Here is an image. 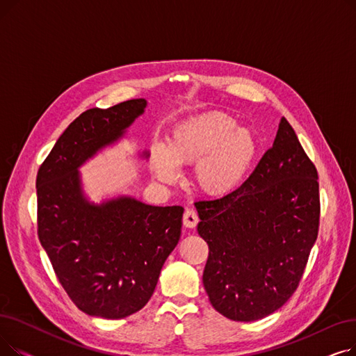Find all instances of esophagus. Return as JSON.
Returning <instances> with one entry per match:
<instances>
[{"label":"esophagus","instance_id":"34e87169","mask_svg":"<svg viewBox=\"0 0 356 356\" xmlns=\"http://www.w3.org/2000/svg\"><path fill=\"white\" fill-rule=\"evenodd\" d=\"M197 222H199V216H197L196 211L188 209V211L184 212V215H183V225L186 228H195L197 225Z\"/></svg>","mask_w":356,"mask_h":356}]
</instances>
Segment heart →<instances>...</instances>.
I'll return each mask as SVG.
<instances>
[{
	"instance_id": "obj_1",
	"label": "heart",
	"mask_w": 356,
	"mask_h": 356,
	"mask_svg": "<svg viewBox=\"0 0 356 356\" xmlns=\"http://www.w3.org/2000/svg\"><path fill=\"white\" fill-rule=\"evenodd\" d=\"M259 143L250 128L225 112H208L175 128L168 141L153 148V168L164 183L177 179L176 165H193L196 188L208 196L220 197L236 191L257 159Z\"/></svg>"
}]
</instances>
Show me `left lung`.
Segmentation results:
<instances>
[{"label":"left lung","mask_w":356,"mask_h":356,"mask_svg":"<svg viewBox=\"0 0 356 356\" xmlns=\"http://www.w3.org/2000/svg\"><path fill=\"white\" fill-rule=\"evenodd\" d=\"M317 170L283 117L254 172L232 193L195 202L209 257L203 286L216 312L252 322L300 284L319 232Z\"/></svg>","instance_id":"1"}]
</instances>
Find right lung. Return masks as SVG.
<instances>
[{"label":"right lung","instance_id":"add662e5","mask_svg":"<svg viewBox=\"0 0 356 356\" xmlns=\"http://www.w3.org/2000/svg\"><path fill=\"white\" fill-rule=\"evenodd\" d=\"M145 105L140 98L82 112L35 179L37 235L56 277L83 313L104 319H122L148 303L181 231V207L127 196L90 204L81 189L78 167L121 138Z\"/></svg>","mask_w":356,"mask_h":356}]
</instances>
